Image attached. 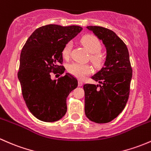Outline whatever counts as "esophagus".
<instances>
[{
    "mask_svg": "<svg viewBox=\"0 0 151 151\" xmlns=\"http://www.w3.org/2000/svg\"><path fill=\"white\" fill-rule=\"evenodd\" d=\"M83 86V82L81 81H78V86Z\"/></svg>",
    "mask_w": 151,
    "mask_h": 151,
    "instance_id": "esophagus-1",
    "label": "esophagus"
}]
</instances>
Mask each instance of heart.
Instances as JSON below:
<instances>
[{"mask_svg": "<svg viewBox=\"0 0 151 151\" xmlns=\"http://www.w3.org/2000/svg\"><path fill=\"white\" fill-rule=\"evenodd\" d=\"M81 42L83 46L91 53V60L96 66H100L103 63V57L100 52L102 49L101 42L94 35H87L82 37ZM72 44L68 42L65 44L62 51L63 57L65 59H68L70 54ZM68 71L71 75L78 78H83L85 76L91 73L92 68L88 64L73 63L68 66Z\"/></svg>", "mask_w": 151, "mask_h": 151, "instance_id": "b5f03b06", "label": "heart"}]
</instances>
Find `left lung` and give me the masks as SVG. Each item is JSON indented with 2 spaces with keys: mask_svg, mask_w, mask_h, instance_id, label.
<instances>
[{
  "mask_svg": "<svg viewBox=\"0 0 151 151\" xmlns=\"http://www.w3.org/2000/svg\"><path fill=\"white\" fill-rule=\"evenodd\" d=\"M106 49L104 65L91 77L99 85L86 83L85 114L96 123H107L122 111L130 90L132 69L129 52L124 42L113 31L96 26H89Z\"/></svg>",
  "mask_w": 151,
  "mask_h": 151,
  "instance_id": "8db88e82",
  "label": "left lung"
}]
</instances>
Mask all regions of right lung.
<instances>
[{"instance_id":"right-lung-1","label":"right lung","mask_w":151,"mask_h":151,"mask_svg":"<svg viewBox=\"0 0 151 151\" xmlns=\"http://www.w3.org/2000/svg\"><path fill=\"white\" fill-rule=\"evenodd\" d=\"M82 29L79 26H43L32 34L22 48L18 78L27 108L40 120L58 121L67 111L66 99L78 86L77 78L66 73L52 80L50 74L65 72L63 47Z\"/></svg>"}]
</instances>
